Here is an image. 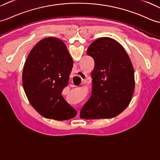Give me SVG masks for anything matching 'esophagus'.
I'll return each instance as SVG.
<instances>
[{
    "label": "esophagus",
    "mask_w": 160,
    "mask_h": 160,
    "mask_svg": "<svg viewBox=\"0 0 160 160\" xmlns=\"http://www.w3.org/2000/svg\"><path fill=\"white\" fill-rule=\"evenodd\" d=\"M86 77H87L86 74L82 72L78 71L76 72V75H75V76H74V78L72 80V82L73 84L76 85H79L81 84L82 81L86 78Z\"/></svg>",
    "instance_id": "esophagus-1"
}]
</instances>
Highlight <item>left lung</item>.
Segmentation results:
<instances>
[{"instance_id": "obj_1", "label": "left lung", "mask_w": 160, "mask_h": 160, "mask_svg": "<svg viewBox=\"0 0 160 160\" xmlns=\"http://www.w3.org/2000/svg\"><path fill=\"white\" fill-rule=\"evenodd\" d=\"M87 54L95 61L91 73L92 89L80 117L112 118L128 107L132 98L135 79L130 58L119 43L109 38L95 40Z\"/></svg>"}]
</instances>
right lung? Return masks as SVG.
<instances>
[{"label":"right lung","instance_id":"obj_1","mask_svg":"<svg viewBox=\"0 0 160 160\" xmlns=\"http://www.w3.org/2000/svg\"><path fill=\"white\" fill-rule=\"evenodd\" d=\"M73 61L61 40H41L28 56L22 73L24 90L32 106L47 118L68 120L77 111L63 98Z\"/></svg>","mask_w":160,"mask_h":160}]
</instances>
